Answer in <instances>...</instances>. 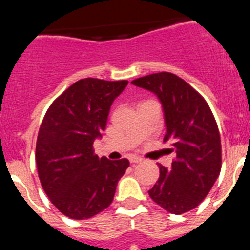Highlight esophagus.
Returning a JSON list of instances; mask_svg holds the SVG:
<instances>
[{
    "mask_svg": "<svg viewBox=\"0 0 250 250\" xmlns=\"http://www.w3.org/2000/svg\"><path fill=\"white\" fill-rule=\"evenodd\" d=\"M129 161L131 163V164H138V163H141V161H143V159H141L140 156L131 155V156H129Z\"/></svg>",
    "mask_w": 250,
    "mask_h": 250,
    "instance_id": "esophagus-1",
    "label": "esophagus"
}]
</instances>
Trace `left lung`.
<instances>
[{
    "label": "left lung",
    "mask_w": 250,
    "mask_h": 250,
    "mask_svg": "<svg viewBox=\"0 0 250 250\" xmlns=\"http://www.w3.org/2000/svg\"><path fill=\"white\" fill-rule=\"evenodd\" d=\"M154 92L164 111L167 134L176 158L171 167L159 164L160 176L149 190L156 204L173 214L196 208L213 188L222 169V144L210 107L199 92L170 72L131 81Z\"/></svg>",
    "instance_id": "8db88e82"
}]
</instances>
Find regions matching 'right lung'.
<instances>
[{
  "label": "right lung",
  "mask_w": 250,
  "mask_h": 250,
  "mask_svg": "<svg viewBox=\"0 0 250 250\" xmlns=\"http://www.w3.org/2000/svg\"><path fill=\"white\" fill-rule=\"evenodd\" d=\"M126 80L83 79L51 104L40 126L36 165L51 203L71 219H89L109 207L127 159H99L95 139L105 130L110 107Z\"/></svg>",
  "instance_id": "obj_1"
}]
</instances>
